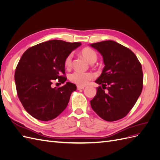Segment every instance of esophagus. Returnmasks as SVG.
I'll return each mask as SVG.
<instances>
[{
    "label": "esophagus",
    "mask_w": 160,
    "mask_h": 160,
    "mask_svg": "<svg viewBox=\"0 0 160 160\" xmlns=\"http://www.w3.org/2000/svg\"><path fill=\"white\" fill-rule=\"evenodd\" d=\"M85 89V88L83 86H79V85L77 86V89H78V90H82V89Z\"/></svg>",
    "instance_id": "1"
}]
</instances>
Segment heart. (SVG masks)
<instances>
[{"label": "heart", "instance_id": "1", "mask_svg": "<svg viewBox=\"0 0 160 160\" xmlns=\"http://www.w3.org/2000/svg\"><path fill=\"white\" fill-rule=\"evenodd\" d=\"M81 54L90 63H93L97 60L98 55L96 52L89 47H85L81 51ZM72 54H69L65 60V66L69 69L72 65ZM93 78V75L91 72H81L76 71L72 73L69 79L70 81L77 85L84 86L89 83V81Z\"/></svg>", "mask_w": 160, "mask_h": 160}]
</instances>
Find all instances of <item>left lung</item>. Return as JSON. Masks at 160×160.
<instances>
[{
  "instance_id": "left-lung-1",
  "label": "left lung",
  "mask_w": 160,
  "mask_h": 160,
  "mask_svg": "<svg viewBox=\"0 0 160 160\" xmlns=\"http://www.w3.org/2000/svg\"><path fill=\"white\" fill-rule=\"evenodd\" d=\"M90 46L102 55L105 64L95 81L101 86L90 101L91 108L103 119L117 121L128 115L141 95L142 65L132 51L115 41H104Z\"/></svg>"
}]
</instances>
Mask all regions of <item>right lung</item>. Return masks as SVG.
Segmentation results:
<instances>
[{"label":"right lung","mask_w":160,"mask_h":160,"mask_svg":"<svg viewBox=\"0 0 160 160\" xmlns=\"http://www.w3.org/2000/svg\"><path fill=\"white\" fill-rule=\"evenodd\" d=\"M81 42L51 40L33 46L23 53L17 66L14 81L17 95L25 109L34 118L52 120L67 108L75 84L67 82L53 88L56 79L64 83L66 57Z\"/></svg>","instance_id":"add662e5"}]
</instances>
